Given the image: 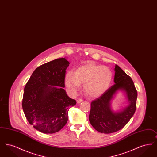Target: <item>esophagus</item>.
I'll return each instance as SVG.
<instances>
[{
	"label": "esophagus",
	"mask_w": 157,
	"mask_h": 157,
	"mask_svg": "<svg viewBox=\"0 0 157 157\" xmlns=\"http://www.w3.org/2000/svg\"><path fill=\"white\" fill-rule=\"evenodd\" d=\"M76 102H77L78 104H80V103H81V102H83V99H78Z\"/></svg>",
	"instance_id": "1"
}]
</instances>
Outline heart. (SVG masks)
<instances>
[{
  "instance_id": "heart-1",
  "label": "heart",
  "mask_w": 157,
  "mask_h": 157,
  "mask_svg": "<svg viewBox=\"0 0 157 157\" xmlns=\"http://www.w3.org/2000/svg\"><path fill=\"white\" fill-rule=\"evenodd\" d=\"M111 70L107 67L92 62L77 68L73 73H67L65 83L69 92L74 95L84 83L85 92L91 97H98L108 90L112 83Z\"/></svg>"
}]
</instances>
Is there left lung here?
<instances>
[{"mask_svg":"<svg viewBox=\"0 0 157 157\" xmlns=\"http://www.w3.org/2000/svg\"><path fill=\"white\" fill-rule=\"evenodd\" d=\"M114 70L115 84L90 104V123L97 131L104 134L113 133L125 127L134 115L136 106L137 91L131 78L117 65ZM119 91L125 92L128 105L114 112L111 102Z\"/></svg>","mask_w":157,"mask_h":157,"instance_id":"left-lung-1","label":"left lung"}]
</instances>
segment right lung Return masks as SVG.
Returning a JSON list of instances; mask_svg holds the SVG:
<instances>
[{"label": "right lung", "mask_w": 157, "mask_h": 157, "mask_svg": "<svg viewBox=\"0 0 157 157\" xmlns=\"http://www.w3.org/2000/svg\"><path fill=\"white\" fill-rule=\"evenodd\" d=\"M69 62L58 58L37 67L24 88L22 108L30 125L44 134L58 132L68 120V111L76 104L67 95L66 69Z\"/></svg>", "instance_id": "1"}]
</instances>
